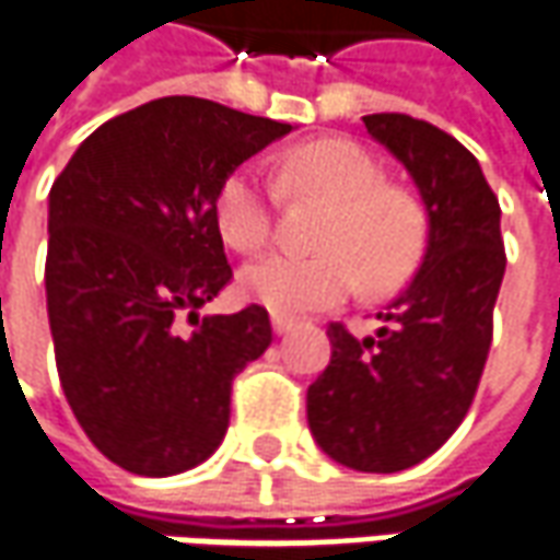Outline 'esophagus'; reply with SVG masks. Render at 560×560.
<instances>
[{
  "instance_id": "obj_1",
  "label": "esophagus",
  "mask_w": 560,
  "mask_h": 560,
  "mask_svg": "<svg viewBox=\"0 0 560 560\" xmlns=\"http://www.w3.org/2000/svg\"><path fill=\"white\" fill-rule=\"evenodd\" d=\"M293 327H296V320L288 318V315H272V330H276L279 336L291 334Z\"/></svg>"
}]
</instances>
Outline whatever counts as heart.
I'll return each mask as SVG.
<instances>
[{
	"instance_id": "heart-1",
	"label": "heart",
	"mask_w": 560,
	"mask_h": 560,
	"mask_svg": "<svg viewBox=\"0 0 560 560\" xmlns=\"http://www.w3.org/2000/svg\"><path fill=\"white\" fill-rule=\"evenodd\" d=\"M288 197L330 206L318 230L320 254H269L242 269V293L279 315H303L342 303L358 276L373 293L394 291L412 276L428 240L424 212L412 194L385 185V172L361 144L320 139L293 148L279 163ZM221 240L242 254L272 240V194L252 170L226 175L214 194Z\"/></svg>"
}]
</instances>
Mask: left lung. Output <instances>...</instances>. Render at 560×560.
I'll return each mask as SVG.
<instances>
[{"mask_svg":"<svg viewBox=\"0 0 560 560\" xmlns=\"http://www.w3.org/2000/svg\"><path fill=\"white\" fill-rule=\"evenodd\" d=\"M363 127L412 175L428 209V252L409 288L354 339L330 324V363L308 385L315 443L361 472L416 467L452 436L482 378L506 269L500 202L455 136L409 115Z\"/></svg>","mask_w":560,"mask_h":560,"instance_id":"8db88e82","label":"left lung"}]
</instances>
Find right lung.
<instances>
[{
  "label": "right lung",
  "instance_id": "obj_1",
  "mask_svg": "<svg viewBox=\"0 0 560 560\" xmlns=\"http://www.w3.org/2000/svg\"><path fill=\"white\" fill-rule=\"evenodd\" d=\"M291 130L163 96L90 132L50 187L57 373L78 424L117 467L175 476L224 440L233 378L267 351L272 327L264 306L199 318L233 279L214 194Z\"/></svg>",
  "mask_w": 560,
  "mask_h": 560
}]
</instances>
